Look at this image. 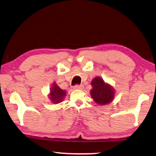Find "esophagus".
Wrapping results in <instances>:
<instances>
[{
    "label": "esophagus",
    "mask_w": 156,
    "mask_h": 156,
    "mask_svg": "<svg viewBox=\"0 0 156 156\" xmlns=\"http://www.w3.org/2000/svg\"><path fill=\"white\" fill-rule=\"evenodd\" d=\"M74 88L77 90H82L83 88V85H76L74 86Z\"/></svg>",
    "instance_id": "obj_1"
}]
</instances>
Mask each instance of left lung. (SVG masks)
<instances>
[{
    "label": "left lung",
    "mask_w": 156,
    "mask_h": 156,
    "mask_svg": "<svg viewBox=\"0 0 156 156\" xmlns=\"http://www.w3.org/2000/svg\"><path fill=\"white\" fill-rule=\"evenodd\" d=\"M92 89L90 91L91 96L96 103L105 105L113 100L114 90L111 85L106 84L103 79L96 77L92 80Z\"/></svg>",
    "instance_id": "8db88e82"
}]
</instances>
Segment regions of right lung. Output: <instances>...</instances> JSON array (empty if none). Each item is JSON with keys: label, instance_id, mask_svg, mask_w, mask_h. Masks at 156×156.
<instances>
[{"label": "right lung", "instance_id": "obj_1", "mask_svg": "<svg viewBox=\"0 0 156 156\" xmlns=\"http://www.w3.org/2000/svg\"><path fill=\"white\" fill-rule=\"evenodd\" d=\"M66 96V91L62 90L57 84L54 83V85L50 88V97L51 101L54 104L60 103L63 98Z\"/></svg>", "mask_w": 156, "mask_h": 156}]
</instances>
